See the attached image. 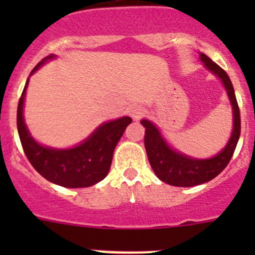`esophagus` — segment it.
Here are the masks:
<instances>
[{
    "mask_svg": "<svg viewBox=\"0 0 255 255\" xmlns=\"http://www.w3.org/2000/svg\"><path fill=\"white\" fill-rule=\"evenodd\" d=\"M128 112H129V115L132 117V119H139V117L143 116L144 108L141 107V106L134 105V106H130V107L128 108Z\"/></svg>",
    "mask_w": 255,
    "mask_h": 255,
    "instance_id": "obj_1",
    "label": "esophagus"
}]
</instances>
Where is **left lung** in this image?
Segmentation results:
<instances>
[{"instance_id": "1", "label": "left lung", "mask_w": 255, "mask_h": 255, "mask_svg": "<svg viewBox=\"0 0 255 255\" xmlns=\"http://www.w3.org/2000/svg\"><path fill=\"white\" fill-rule=\"evenodd\" d=\"M199 58L204 66L220 79L226 89L230 103L233 107V132L224 149H221L215 157L206 159L193 158L170 147L158 128L152 121L143 119L140 124L145 128L144 145H145L150 166L159 180L172 186L189 188V186L200 185L215 179L229 164L230 159L235 152L239 138H240V129H242L240 111H239L233 83L230 80L226 71L215 64L208 56L200 53Z\"/></svg>"}]
</instances>
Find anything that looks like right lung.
<instances>
[{
	"label": "right lung",
	"instance_id": "add662e5",
	"mask_svg": "<svg viewBox=\"0 0 255 255\" xmlns=\"http://www.w3.org/2000/svg\"><path fill=\"white\" fill-rule=\"evenodd\" d=\"M55 57L49 55L43 58L30 75ZM28 83L29 78L17 105V132L31 166L44 179L64 188H88L105 179L111 167L115 148L128 125L131 124V119L124 116L103 123L84 141L73 148L57 149L42 145L30 135L22 115Z\"/></svg>",
	"mask_w": 255,
	"mask_h": 255
}]
</instances>
